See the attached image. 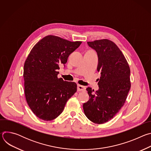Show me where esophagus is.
Instances as JSON below:
<instances>
[{
  "mask_svg": "<svg viewBox=\"0 0 151 151\" xmlns=\"http://www.w3.org/2000/svg\"><path fill=\"white\" fill-rule=\"evenodd\" d=\"M77 89L78 91H84L85 90V87H83L82 85H78L77 87Z\"/></svg>",
  "mask_w": 151,
  "mask_h": 151,
  "instance_id": "34e87169",
  "label": "esophagus"
}]
</instances>
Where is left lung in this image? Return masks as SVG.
Returning a JSON list of instances; mask_svg holds the SVG:
<instances>
[{
	"mask_svg": "<svg viewBox=\"0 0 151 151\" xmlns=\"http://www.w3.org/2000/svg\"><path fill=\"white\" fill-rule=\"evenodd\" d=\"M99 58L97 71L100 72L99 90L87 88L89 100L83 104L91 121L101 124L112 119L124 104L131 87L130 69L124 54L109 39L88 42Z\"/></svg>",
	"mask_w": 151,
	"mask_h": 151,
	"instance_id": "left-lung-1",
	"label": "left lung"
}]
</instances>
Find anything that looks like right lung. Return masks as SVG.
<instances>
[{
    "mask_svg": "<svg viewBox=\"0 0 151 151\" xmlns=\"http://www.w3.org/2000/svg\"><path fill=\"white\" fill-rule=\"evenodd\" d=\"M81 43L48 35L30 52L24 65V93L30 109L39 118L51 121L58 117L76 92V83L58 78L57 70Z\"/></svg>",
    "mask_w": 151,
    "mask_h": 151,
    "instance_id": "right-lung-1",
    "label": "right lung"
}]
</instances>
